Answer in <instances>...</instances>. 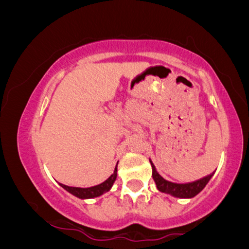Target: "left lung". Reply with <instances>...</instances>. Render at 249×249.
Returning <instances> with one entry per match:
<instances>
[{
    "label": "left lung",
    "mask_w": 249,
    "mask_h": 249,
    "mask_svg": "<svg viewBox=\"0 0 249 249\" xmlns=\"http://www.w3.org/2000/svg\"><path fill=\"white\" fill-rule=\"evenodd\" d=\"M151 166H152V177L156 182L157 188L162 193L171 194V196H176V198H193L196 194L201 192L204 187L206 186L207 182L212 178V174L204 177V178L196 180L192 182H186V184H177V182L168 181L164 179L157 172L156 167H154L153 162L150 160Z\"/></svg>",
    "instance_id": "obj_1"
}]
</instances>
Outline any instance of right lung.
Instances as JSON below:
<instances>
[{
  "label": "right lung",
  "instance_id": "right-lung-1",
  "mask_svg": "<svg viewBox=\"0 0 249 249\" xmlns=\"http://www.w3.org/2000/svg\"><path fill=\"white\" fill-rule=\"evenodd\" d=\"M116 178H117V165H116L115 171H113V173L111 174V176L108 177L104 182H102V184L99 185H96V186L82 188V187L67 186V185H63V184H59V185H61L64 190H67L68 192H70L71 194H73V196H77V198L90 199V198H96V196H102L103 193L110 191V188L112 187L113 182L116 181Z\"/></svg>",
  "mask_w": 249,
  "mask_h": 249
}]
</instances>
